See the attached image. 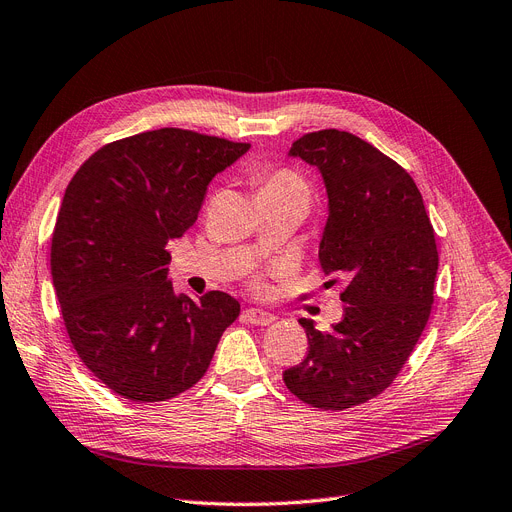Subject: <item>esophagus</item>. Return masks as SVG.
<instances>
[{"mask_svg": "<svg viewBox=\"0 0 512 512\" xmlns=\"http://www.w3.org/2000/svg\"><path fill=\"white\" fill-rule=\"evenodd\" d=\"M242 318L255 326H268V324L276 322V316L270 314V311H263V309H247L242 314Z\"/></svg>", "mask_w": 512, "mask_h": 512, "instance_id": "1", "label": "esophagus"}]
</instances>
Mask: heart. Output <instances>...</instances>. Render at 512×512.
I'll return each instance as SVG.
<instances>
[{
	"label": "heart",
	"mask_w": 512,
	"mask_h": 512,
	"mask_svg": "<svg viewBox=\"0 0 512 512\" xmlns=\"http://www.w3.org/2000/svg\"><path fill=\"white\" fill-rule=\"evenodd\" d=\"M257 196H280L293 198V201L309 205V186L303 177L291 169H276L259 175Z\"/></svg>",
	"instance_id": "obj_1"
}]
</instances>
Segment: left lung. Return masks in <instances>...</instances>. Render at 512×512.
<instances>
[{
    "mask_svg": "<svg viewBox=\"0 0 512 512\" xmlns=\"http://www.w3.org/2000/svg\"><path fill=\"white\" fill-rule=\"evenodd\" d=\"M288 157L322 175L328 217L324 276L347 278L343 320L328 332L301 318L309 353L284 385L320 410H345L383 393L427 326L439 268L435 232L412 177L358 136L307 133Z\"/></svg>",
    "mask_w": 512,
    "mask_h": 512,
    "instance_id": "8db88e82",
    "label": "left lung"
}]
</instances>
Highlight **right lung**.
<instances>
[{"mask_svg":"<svg viewBox=\"0 0 512 512\" xmlns=\"http://www.w3.org/2000/svg\"><path fill=\"white\" fill-rule=\"evenodd\" d=\"M249 148L144 131L94 152L66 186L50 255L64 326L83 364L131 402L196 385L240 314L228 293H177L167 242L194 226L213 177Z\"/></svg>","mask_w":512,"mask_h":512,"instance_id":"right-lung-1","label":"right lung"}]
</instances>
